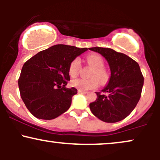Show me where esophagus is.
<instances>
[{
    "mask_svg": "<svg viewBox=\"0 0 160 160\" xmlns=\"http://www.w3.org/2000/svg\"><path fill=\"white\" fill-rule=\"evenodd\" d=\"M78 92L82 93V94H86V93H87V92L84 91V90H82V89H78Z\"/></svg>",
    "mask_w": 160,
    "mask_h": 160,
    "instance_id": "esophagus-1",
    "label": "esophagus"
}]
</instances>
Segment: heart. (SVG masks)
Returning <instances> with one entry per match:
<instances>
[{
  "label": "heart",
  "instance_id": "obj_1",
  "mask_svg": "<svg viewBox=\"0 0 160 160\" xmlns=\"http://www.w3.org/2000/svg\"><path fill=\"white\" fill-rule=\"evenodd\" d=\"M86 62L89 65L94 68L91 74V79H76L73 80L72 85L82 90H89L96 88L98 86L99 80L101 83H105L108 80V74L106 70L104 68V60L102 57L95 53L88 55L86 56ZM80 61L78 58H74L70 63L68 72L71 78H76L80 73ZM98 78L99 80L97 79Z\"/></svg>",
  "mask_w": 160,
  "mask_h": 160
}]
</instances>
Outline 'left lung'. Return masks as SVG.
Returning a JSON list of instances; mask_svg holds the SVG:
<instances>
[{
  "mask_svg": "<svg viewBox=\"0 0 160 160\" xmlns=\"http://www.w3.org/2000/svg\"><path fill=\"white\" fill-rule=\"evenodd\" d=\"M89 49L104 57L111 70L107 86L95 92L97 98L89 104V108L99 120L119 122L131 113L141 98L144 78L140 67L132 58L112 49L97 47Z\"/></svg>",
  "mask_w": 160,
  "mask_h": 160,
  "instance_id": "8db88e82",
  "label": "left lung"
}]
</instances>
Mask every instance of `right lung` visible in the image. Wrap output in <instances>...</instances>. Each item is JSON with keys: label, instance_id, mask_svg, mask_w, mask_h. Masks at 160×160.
<instances>
[{"label": "right lung", "instance_id": "1", "mask_svg": "<svg viewBox=\"0 0 160 160\" xmlns=\"http://www.w3.org/2000/svg\"><path fill=\"white\" fill-rule=\"evenodd\" d=\"M87 49L54 45L24 64L18 83L21 98L32 114L52 120L69 109L73 95L78 93L74 87H65L70 80V63Z\"/></svg>", "mask_w": 160, "mask_h": 160}]
</instances>
